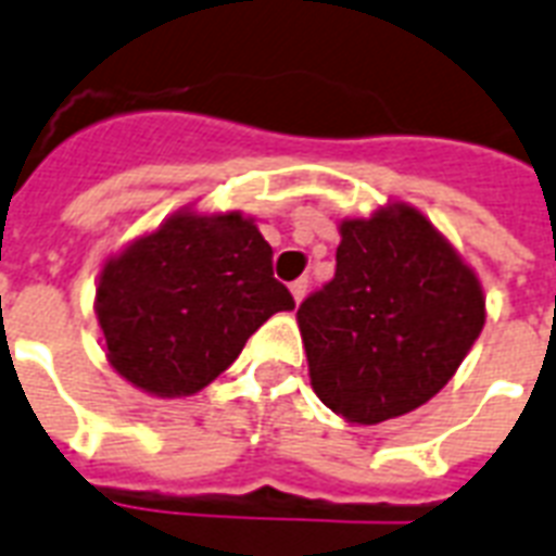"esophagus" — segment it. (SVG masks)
<instances>
[{"instance_id":"obj_1","label":"esophagus","mask_w":556,"mask_h":556,"mask_svg":"<svg viewBox=\"0 0 556 556\" xmlns=\"http://www.w3.org/2000/svg\"><path fill=\"white\" fill-rule=\"evenodd\" d=\"M290 292H292V299H295V304H299V301L304 299V292H307V278H299V281H292Z\"/></svg>"}]
</instances>
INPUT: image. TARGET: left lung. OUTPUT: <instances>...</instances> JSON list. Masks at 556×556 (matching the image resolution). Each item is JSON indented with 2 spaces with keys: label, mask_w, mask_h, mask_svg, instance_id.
<instances>
[{
  "label": "left lung",
  "mask_w": 556,
  "mask_h": 556,
  "mask_svg": "<svg viewBox=\"0 0 556 556\" xmlns=\"http://www.w3.org/2000/svg\"><path fill=\"white\" fill-rule=\"evenodd\" d=\"M337 275L299 307L309 386L348 424L415 412L484 327L472 266L408 202L339 223Z\"/></svg>",
  "instance_id": "8db88e82"
}]
</instances>
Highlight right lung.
I'll return each instance as SVG.
<instances>
[{"label": "right lung", "mask_w": 556, "mask_h": 556, "mask_svg": "<svg viewBox=\"0 0 556 556\" xmlns=\"http://www.w3.org/2000/svg\"><path fill=\"white\" fill-rule=\"evenodd\" d=\"M292 307L255 219L191 205L106 257L94 290L106 359L153 397L205 389L266 318Z\"/></svg>", "instance_id": "1"}]
</instances>
